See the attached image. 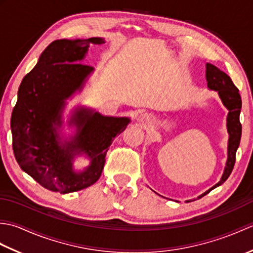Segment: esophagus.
Instances as JSON below:
<instances>
[{"mask_svg": "<svg viewBox=\"0 0 253 253\" xmlns=\"http://www.w3.org/2000/svg\"><path fill=\"white\" fill-rule=\"evenodd\" d=\"M146 118H147L146 116H141V121H142V120H146Z\"/></svg>", "mask_w": 253, "mask_h": 253, "instance_id": "obj_1", "label": "esophagus"}]
</instances>
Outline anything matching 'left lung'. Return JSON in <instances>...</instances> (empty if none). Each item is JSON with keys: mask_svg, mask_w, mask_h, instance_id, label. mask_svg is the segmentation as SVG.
Wrapping results in <instances>:
<instances>
[{"mask_svg": "<svg viewBox=\"0 0 253 253\" xmlns=\"http://www.w3.org/2000/svg\"><path fill=\"white\" fill-rule=\"evenodd\" d=\"M206 78L208 82V88L210 90L216 91L219 99L222 100V103L228 110L226 118V126L228 132L227 160L226 164H225L223 175L219 181L213 187L210 188V189H208L206 192H203L197 199H200L203 196L208 195L210 191L224 184L225 180L228 178L234 169L236 152H237L241 138V124L239 121V115L241 111V98L237 87L233 84L232 79H230L228 75H226L221 69L210 63H207L206 65ZM186 202L191 201L187 200Z\"/></svg>", "mask_w": 253, "mask_h": 253, "instance_id": "8db88e82", "label": "left lung"}]
</instances>
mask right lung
<instances>
[{"label": "right lung", "mask_w": 253, "mask_h": 253, "mask_svg": "<svg viewBox=\"0 0 253 253\" xmlns=\"http://www.w3.org/2000/svg\"><path fill=\"white\" fill-rule=\"evenodd\" d=\"M91 43L103 44L105 40L61 39L47 45L21 82L10 118L16 161L25 173L51 191L71 193L93 185L113 140L130 123L128 117L104 116L90 107L77 106L66 122L75 131L68 137L62 132L67 100L82 92L94 72L82 64ZM80 156L90 163L76 170L73 163Z\"/></svg>", "instance_id": "add662e5"}]
</instances>
